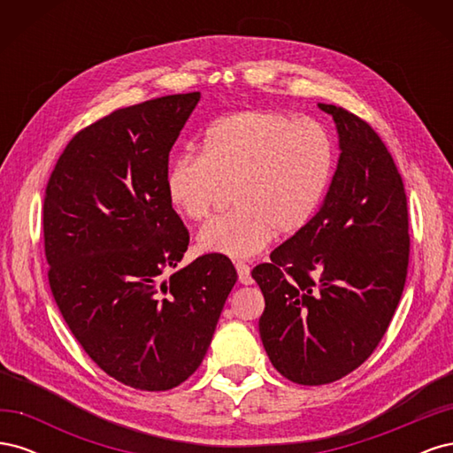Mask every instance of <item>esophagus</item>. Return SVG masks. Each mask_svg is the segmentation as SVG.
<instances>
[{
    "instance_id": "obj_1",
    "label": "esophagus",
    "mask_w": 453,
    "mask_h": 453,
    "mask_svg": "<svg viewBox=\"0 0 453 453\" xmlns=\"http://www.w3.org/2000/svg\"><path fill=\"white\" fill-rule=\"evenodd\" d=\"M236 270H238V280L242 285H251L253 278H251V268L245 263H236Z\"/></svg>"
}]
</instances>
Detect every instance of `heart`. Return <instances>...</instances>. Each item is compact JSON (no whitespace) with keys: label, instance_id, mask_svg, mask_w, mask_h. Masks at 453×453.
<instances>
[{"label":"heart","instance_id":"b5f03b06","mask_svg":"<svg viewBox=\"0 0 453 453\" xmlns=\"http://www.w3.org/2000/svg\"><path fill=\"white\" fill-rule=\"evenodd\" d=\"M336 149L318 120L280 111L232 113L205 132L202 157L181 153L166 172V196L188 221H202L230 188L234 210L198 232V248L230 258L263 251L273 234L303 230L331 187Z\"/></svg>","mask_w":453,"mask_h":453}]
</instances>
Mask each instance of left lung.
<instances>
[{
    "instance_id": "1",
    "label": "left lung",
    "mask_w": 453,
    "mask_h": 453,
    "mask_svg": "<svg viewBox=\"0 0 453 453\" xmlns=\"http://www.w3.org/2000/svg\"><path fill=\"white\" fill-rule=\"evenodd\" d=\"M338 132V166L311 221L251 276L265 295L258 333L281 376L323 386L361 366L404 289L410 236L401 173L380 135L319 104Z\"/></svg>"
}]
</instances>
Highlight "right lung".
I'll list each match as a JSON object with an SVG mask.
<instances>
[{"label":"right lung","instance_id":"add662e5","mask_svg":"<svg viewBox=\"0 0 453 453\" xmlns=\"http://www.w3.org/2000/svg\"><path fill=\"white\" fill-rule=\"evenodd\" d=\"M198 102L200 92L162 96L96 120L67 143L45 190L62 318L105 374L142 391L195 372L238 280L217 253L180 268L188 230L166 196V172Z\"/></svg>","mask_w":453,"mask_h":453}]
</instances>
